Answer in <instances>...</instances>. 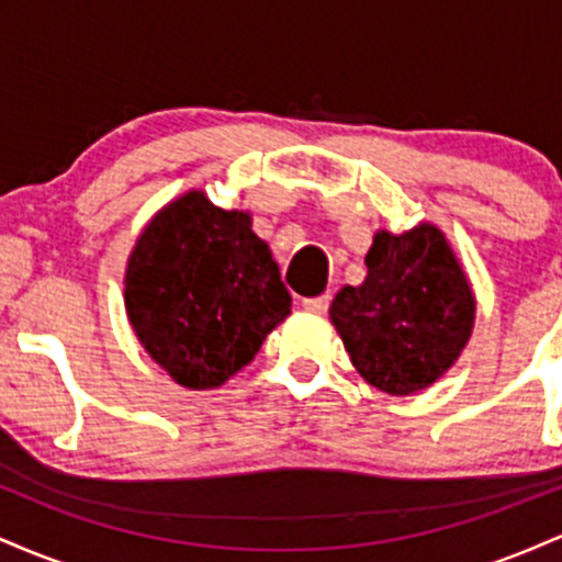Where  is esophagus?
Segmentation results:
<instances>
[{
	"instance_id": "1",
	"label": "esophagus",
	"mask_w": 562,
	"mask_h": 562,
	"mask_svg": "<svg viewBox=\"0 0 562 562\" xmlns=\"http://www.w3.org/2000/svg\"><path fill=\"white\" fill-rule=\"evenodd\" d=\"M330 306V295H314V299H303V308L314 314H325Z\"/></svg>"
}]
</instances>
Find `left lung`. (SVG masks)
I'll list each match as a JSON object with an SVG mask.
<instances>
[{
	"mask_svg": "<svg viewBox=\"0 0 562 562\" xmlns=\"http://www.w3.org/2000/svg\"><path fill=\"white\" fill-rule=\"evenodd\" d=\"M362 285L335 295L330 319L367 383L409 396L436 383L470 340L475 299L454 250L434 224L380 229Z\"/></svg>",
	"mask_w": 562,
	"mask_h": 562,
	"instance_id": "obj_1",
	"label": "left lung"
}]
</instances>
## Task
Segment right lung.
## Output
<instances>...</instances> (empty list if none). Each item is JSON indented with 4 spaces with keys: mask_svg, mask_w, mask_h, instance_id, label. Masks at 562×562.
Here are the masks:
<instances>
[{
    "mask_svg": "<svg viewBox=\"0 0 562 562\" xmlns=\"http://www.w3.org/2000/svg\"><path fill=\"white\" fill-rule=\"evenodd\" d=\"M126 314L179 385L218 389L290 314L272 250L243 211L192 190L160 209L126 263Z\"/></svg>",
    "mask_w": 562,
    "mask_h": 562,
    "instance_id": "1",
    "label": "right lung"
}]
</instances>
